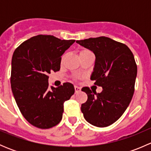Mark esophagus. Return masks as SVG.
I'll list each match as a JSON object with an SVG mask.
<instances>
[{
	"label": "esophagus",
	"mask_w": 151,
	"mask_h": 151,
	"mask_svg": "<svg viewBox=\"0 0 151 151\" xmlns=\"http://www.w3.org/2000/svg\"><path fill=\"white\" fill-rule=\"evenodd\" d=\"M74 91H75V93H79L81 91V88L78 86H74Z\"/></svg>",
	"instance_id": "1"
}]
</instances>
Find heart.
Returning a JSON list of instances; mask_svg holds the SVG:
<instances>
[{
  "label": "heart",
  "instance_id": "b5f03b06",
  "mask_svg": "<svg viewBox=\"0 0 151 151\" xmlns=\"http://www.w3.org/2000/svg\"><path fill=\"white\" fill-rule=\"evenodd\" d=\"M92 52L91 51V50H88V49H83V50H80V57H83V56L84 55H88V54H92ZM66 54L65 53V54H63V55H62L61 57V62L63 63V61H64L65 58H66Z\"/></svg>",
  "mask_w": 151,
  "mask_h": 151
}]
</instances>
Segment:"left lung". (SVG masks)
Here are the masks:
<instances>
[{
    "label": "left lung",
    "instance_id": "obj_1",
    "mask_svg": "<svg viewBox=\"0 0 151 151\" xmlns=\"http://www.w3.org/2000/svg\"><path fill=\"white\" fill-rule=\"evenodd\" d=\"M96 56L91 76L102 87L96 93L88 87L82 91L88 100L82 104L85 119L97 127H106L118 121L127 109L134 92L137 66L133 53L126 45L105 36L77 41Z\"/></svg>",
    "mask_w": 151,
    "mask_h": 151
}]
</instances>
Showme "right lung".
Instances as JSON below:
<instances>
[{
    "instance_id": "add662e5",
    "label": "right lung",
    "mask_w": 151,
    "mask_h": 151,
    "mask_svg": "<svg viewBox=\"0 0 151 151\" xmlns=\"http://www.w3.org/2000/svg\"><path fill=\"white\" fill-rule=\"evenodd\" d=\"M75 40H61L50 35H38L22 42L14 52L11 86L24 118L39 129L60 123L63 103L74 93L69 83L49 87V74L60 70L61 56Z\"/></svg>"
}]
</instances>
